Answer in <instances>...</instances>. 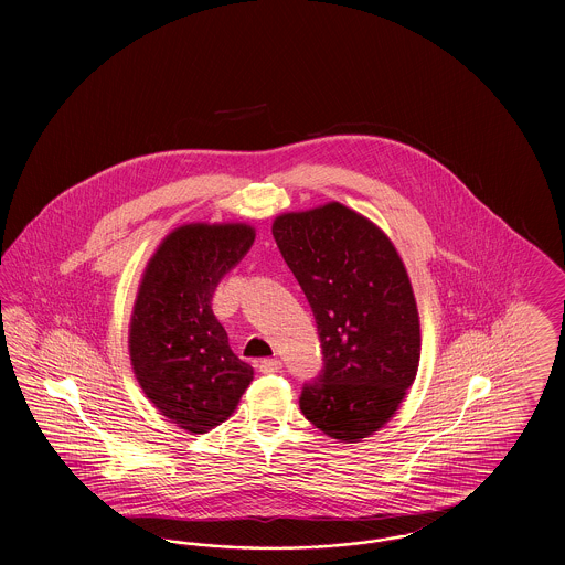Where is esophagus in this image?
I'll use <instances>...</instances> for the list:
<instances>
[{
  "mask_svg": "<svg viewBox=\"0 0 565 565\" xmlns=\"http://www.w3.org/2000/svg\"><path fill=\"white\" fill-rule=\"evenodd\" d=\"M279 371H281V360H277V358L260 360V373L270 375V373H279Z\"/></svg>",
  "mask_w": 565,
  "mask_h": 565,
  "instance_id": "1",
  "label": "esophagus"
}]
</instances>
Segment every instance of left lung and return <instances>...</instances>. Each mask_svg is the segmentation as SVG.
I'll use <instances>...</instances> for the list:
<instances>
[{"instance_id":"8db88e82","label":"left lung","mask_w":565,"mask_h":565,"mask_svg":"<svg viewBox=\"0 0 565 565\" xmlns=\"http://www.w3.org/2000/svg\"><path fill=\"white\" fill-rule=\"evenodd\" d=\"M273 237L316 316L323 371L302 415L339 443L381 430L413 385L422 332L408 273L390 237L332 201L275 217Z\"/></svg>"}]
</instances>
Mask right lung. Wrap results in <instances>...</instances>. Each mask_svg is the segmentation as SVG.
<instances>
[{
  "instance_id": "add662e5",
  "label": "right lung",
  "mask_w": 565,
  "mask_h": 565,
  "mask_svg": "<svg viewBox=\"0 0 565 565\" xmlns=\"http://www.w3.org/2000/svg\"><path fill=\"white\" fill-rule=\"evenodd\" d=\"M254 237V226L243 222L178 226L139 281L129 326L131 366L146 398L190 434L226 422L254 379L212 311L215 286Z\"/></svg>"
}]
</instances>
